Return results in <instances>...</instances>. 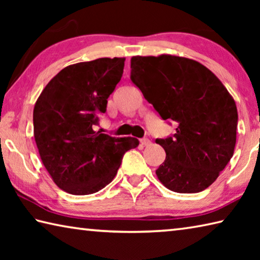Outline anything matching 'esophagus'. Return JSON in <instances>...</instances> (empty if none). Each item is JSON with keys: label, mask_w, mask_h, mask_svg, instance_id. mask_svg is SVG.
Returning a JSON list of instances; mask_svg holds the SVG:
<instances>
[{"label": "esophagus", "mask_w": 260, "mask_h": 260, "mask_svg": "<svg viewBox=\"0 0 260 260\" xmlns=\"http://www.w3.org/2000/svg\"><path fill=\"white\" fill-rule=\"evenodd\" d=\"M140 142H141V144H142V146H144V147H148V146H150V144H151V141L149 140V139H147V138L141 139Z\"/></svg>", "instance_id": "34e87169"}]
</instances>
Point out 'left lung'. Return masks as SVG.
Instances as JSON below:
<instances>
[{
    "label": "left lung",
    "mask_w": 260,
    "mask_h": 260,
    "mask_svg": "<svg viewBox=\"0 0 260 260\" xmlns=\"http://www.w3.org/2000/svg\"><path fill=\"white\" fill-rule=\"evenodd\" d=\"M131 80L162 119L177 124L172 138L157 139L166 152L156 170L170 190L200 192L211 186L234 153L237 109L222 82L186 57L134 56Z\"/></svg>",
    "instance_id": "obj_1"
}]
</instances>
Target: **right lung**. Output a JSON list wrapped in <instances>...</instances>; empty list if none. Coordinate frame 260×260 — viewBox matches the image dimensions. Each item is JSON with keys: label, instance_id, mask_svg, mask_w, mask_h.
<instances>
[{"label": "right lung", "instance_id": "obj_1", "mask_svg": "<svg viewBox=\"0 0 260 260\" xmlns=\"http://www.w3.org/2000/svg\"><path fill=\"white\" fill-rule=\"evenodd\" d=\"M125 58H99L64 68L48 82L33 110L34 139L57 186L72 195L101 190L116 177L135 138L94 131L124 72Z\"/></svg>", "mask_w": 260, "mask_h": 260}]
</instances>
